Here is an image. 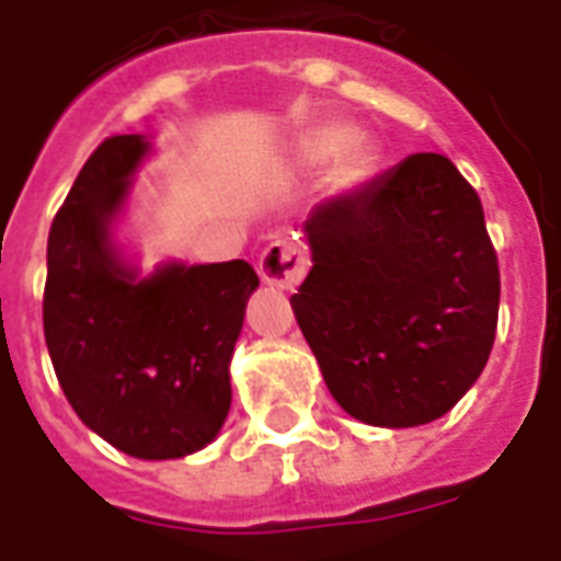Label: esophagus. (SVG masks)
I'll return each mask as SVG.
<instances>
[{
  "mask_svg": "<svg viewBox=\"0 0 561 561\" xmlns=\"http://www.w3.org/2000/svg\"><path fill=\"white\" fill-rule=\"evenodd\" d=\"M306 267H309V257L297 243L291 240H273V243L264 245V252L257 257V273L267 285H276V288H294L300 285V279L306 276Z\"/></svg>",
  "mask_w": 561,
  "mask_h": 561,
  "instance_id": "34e87169",
  "label": "esophagus"
}]
</instances>
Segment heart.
Returning <instances> with one entry per match:
<instances>
[{
	"instance_id": "heart-1",
	"label": "heart",
	"mask_w": 561,
	"mask_h": 561,
	"mask_svg": "<svg viewBox=\"0 0 561 561\" xmlns=\"http://www.w3.org/2000/svg\"><path fill=\"white\" fill-rule=\"evenodd\" d=\"M348 144H352V131L348 128H321V131H316L309 138V156L318 161L333 159V156L345 152Z\"/></svg>"
}]
</instances>
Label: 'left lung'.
Here are the masks:
<instances>
[{
  "label": "left lung",
  "instance_id": "left-lung-1",
  "mask_svg": "<svg viewBox=\"0 0 561 561\" xmlns=\"http://www.w3.org/2000/svg\"><path fill=\"white\" fill-rule=\"evenodd\" d=\"M312 270L291 297L333 400L417 426L478 381L499 321V257L469 180L417 152L306 219Z\"/></svg>",
  "mask_w": 561,
  "mask_h": 561
}]
</instances>
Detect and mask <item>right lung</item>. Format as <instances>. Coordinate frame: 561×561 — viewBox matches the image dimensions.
Listing matches in <instances>:
<instances>
[{
    "instance_id": "add662e5",
    "label": "right lung",
    "mask_w": 561,
    "mask_h": 561,
    "mask_svg": "<svg viewBox=\"0 0 561 561\" xmlns=\"http://www.w3.org/2000/svg\"><path fill=\"white\" fill-rule=\"evenodd\" d=\"M147 144L104 138L47 237L44 340L78 417L128 457L173 459L209 445L231 409L233 342L249 294L245 261L161 267L135 279L107 225Z\"/></svg>"
}]
</instances>
